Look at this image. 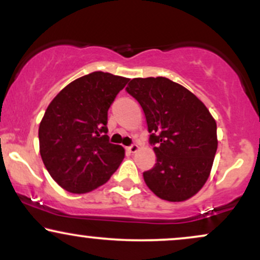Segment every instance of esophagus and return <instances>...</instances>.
<instances>
[{
    "mask_svg": "<svg viewBox=\"0 0 260 260\" xmlns=\"http://www.w3.org/2000/svg\"><path fill=\"white\" fill-rule=\"evenodd\" d=\"M138 149H139V147L137 144H132V145H129V147H127V150L129 151V153H136Z\"/></svg>",
    "mask_w": 260,
    "mask_h": 260,
    "instance_id": "obj_1",
    "label": "esophagus"
}]
</instances>
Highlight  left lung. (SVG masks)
<instances>
[{"mask_svg": "<svg viewBox=\"0 0 260 260\" xmlns=\"http://www.w3.org/2000/svg\"><path fill=\"white\" fill-rule=\"evenodd\" d=\"M127 92L142 106L156 164L143 172L159 198L183 202L201 190L217 149L216 122L193 92L165 77L134 78Z\"/></svg>", "mask_w": 260, "mask_h": 260, "instance_id": "8db88e82", "label": "left lung"}]
</instances>
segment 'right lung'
I'll list each match as a JSON object with an SVG mask.
<instances>
[{
	"instance_id": "right-lung-1",
	"label": "right lung",
	"mask_w": 260,
	"mask_h": 260,
	"mask_svg": "<svg viewBox=\"0 0 260 260\" xmlns=\"http://www.w3.org/2000/svg\"><path fill=\"white\" fill-rule=\"evenodd\" d=\"M128 78L92 72L73 80L47 106L39 127L40 155L51 177L71 193L110 180L124 157L107 136V111Z\"/></svg>"
}]
</instances>
